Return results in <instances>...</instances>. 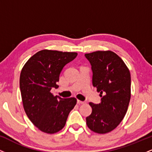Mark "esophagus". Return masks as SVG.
I'll list each match as a JSON object with an SVG mask.
<instances>
[{
    "label": "esophagus",
    "instance_id": "34e87169",
    "mask_svg": "<svg viewBox=\"0 0 152 152\" xmlns=\"http://www.w3.org/2000/svg\"><path fill=\"white\" fill-rule=\"evenodd\" d=\"M77 104H85V102H81V101H80V100H77Z\"/></svg>",
    "mask_w": 152,
    "mask_h": 152
}]
</instances>
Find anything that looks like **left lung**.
I'll return each instance as SVG.
<instances>
[{
  "mask_svg": "<svg viewBox=\"0 0 152 152\" xmlns=\"http://www.w3.org/2000/svg\"><path fill=\"white\" fill-rule=\"evenodd\" d=\"M91 66L92 83L100 92V104L89 103L92 108L86 124L98 134L114 130L122 121L131 98V75L122 59L111 50L86 53Z\"/></svg>",
  "mask_w": 152,
  "mask_h": 152,
  "instance_id": "obj_1",
  "label": "left lung"
}]
</instances>
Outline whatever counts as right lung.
Returning a JSON list of instances; mask_svg holds the SVG:
<instances>
[{"label": "right lung", "instance_id": "obj_1", "mask_svg": "<svg viewBox=\"0 0 152 152\" xmlns=\"http://www.w3.org/2000/svg\"><path fill=\"white\" fill-rule=\"evenodd\" d=\"M77 53L42 50L26 62L20 76V89L24 110L31 121L41 132L54 134L64 128L75 98L62 99L50 93L64 67Z\"/></svg>", "mask_w": 152, "mask_h": 152}]
</instances>
